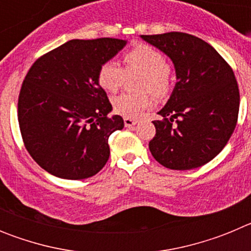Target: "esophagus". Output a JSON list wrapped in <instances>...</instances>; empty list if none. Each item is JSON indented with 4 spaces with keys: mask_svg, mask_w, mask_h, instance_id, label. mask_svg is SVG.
Returning a JSON list of instances; mask_svg holds the SVG:
<instances>
[{
    "mask_svg": "<svg viewBox=\"0 0 251 251\" xmlns=\"http://www.w3.org/2000/svg\"><path fill=\"white\" fill-rule=\"evenodd\" d=\"M138 123L137 119L133 118H124V124H126V127H133V126H136Z\"/></svg>",
    "mask_w": 251,
    "mask_h": 251,
    "instance_id": "esophagus-1",
    "label": "esophagus"
}]
</instances>
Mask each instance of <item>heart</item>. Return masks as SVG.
Listing matches in <instances>:
<instances>
[{
  "instance_id": "obj_1",
  "label": "heart",
  "mask_w": 251,
  "mask_h": 251,
  "mask_svg": "<svg viewBox=\"0 0 251 251\" xmlns=\"http://www.w3.org/2000/svg\"><path fill=\"white\" fill-rule=\"evenodd\" d=\"M124 70L115 63L108 61L98 72L99 85L109 93L119 89L130 73H142L139 89L150 90L154 97H165L171 88V72L165 54L147 44H138L127 51L123 56ZM151 100L146 93H123L113 99L115 113L126 118H136L150 105Z\"/></svg>"
}]
</instances>
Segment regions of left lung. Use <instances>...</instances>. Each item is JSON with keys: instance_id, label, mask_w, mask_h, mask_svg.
<instances>
[{"instance_id": "obj_1", "label": "left lung", "mask_w": 251, "mask_h": 251, "mask_svg": "<svg viewBox=\"0 0 251 251\" xmlns=\"http://www.w3.org/2000/svg\"><path fill=\"white\" fill-rule=\"evenodd\" d=\"M141 37L170 57L177 79L158 112L163 121H153L156 136L150 142L151 153L170 170L201 167L223 151L236 127L240 94L234 72L210 44L192 35Z\"/></svg>"}]
</instances>
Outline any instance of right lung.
I'll use <instances>...</instances> for the list:
<instances>
[{"label": "right lung", "instance_id": "add662e5", "mask_svg": "<svg viewBox=\"0 0 251 251\" xmlns=\"http://www.w3.org/2000/svg\"><path fill=\"white\" fill-rule=\"evenodd\" d=\"M127 40H70L37 59L19 97V124L30 156L49 174L84 179L105 166L108 138L124 127L98 72Z\"/></svg>", "mask_w": 251, "mask_h": 251}]
</instances>
